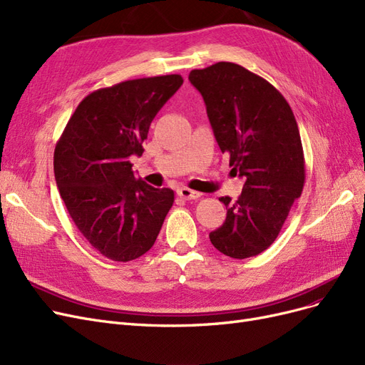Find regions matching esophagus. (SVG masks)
<instances>
[{
	"instance_id": "esophagus-1",
	"label": "esophagus",
	"mask_w": 365,
	"mask_h": 365,
	"mask_svg": "<svg viewBox=\"0 0 365 365\" xmlns=\"http://www.w3.org/2000/svg\"><path fill=\"white\" fill-rule=\"evenodd\" d=\"M178 194H179V197H180V198H183V200H195V198H198L200 195H202L200 192L192 191V190H190V187H186V186L179 187V190H178Z\"/></svg>"
}]
</instances>
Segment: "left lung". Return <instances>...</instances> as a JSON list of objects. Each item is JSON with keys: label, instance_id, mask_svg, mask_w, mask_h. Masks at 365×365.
<instances>
[{"label": "left lung", "instance_id": "left-lung-1", "mask_svg": "<svg viewBox=\"0 0 365 365\" xmlns=\"http://www.w3.org/2000/svg\"><path fill=\"white\" fill-rule=\"evenodd\" d=\"M217 143L232 173L244 179L238 200L221 197L227 217L209 233L222 255L245 259L274 242L304 185V158L294 113L284 96L241 65L192 69Z\"/></svg>", "mask_w": 365, "mask_h": 365}]
</instances>
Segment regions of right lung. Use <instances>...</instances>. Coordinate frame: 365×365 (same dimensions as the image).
<instances>
[{"mask_svg":"<svg viewBox=\"0 0 365 365\" xmlns=\"http://www.w3.org/2000/svg\"><path fill=\"white\" fill-rule=\"evenodd\" d=\"M183 83L179 74L121 81L80 101L54 150V178L74 225L112 261L155 244L174 203L170 187L136 179L130 156L144 153L150 124Z\"/></svg>","mask_w":365,"mask_h":365,"instance_id":"obj_1","label":"right lung"}]
</instances>
